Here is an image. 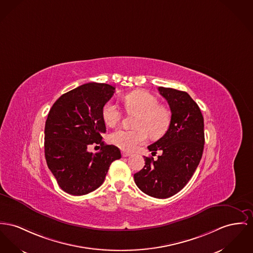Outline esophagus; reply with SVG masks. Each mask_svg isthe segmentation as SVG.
I'll use <instances>...</instances> for the list:
<instances>
[{
    "mask_svg": "<svg viewBox=\"0 0 253 253\" xmlns=\"http://www.w3.org/2000/svg\"><path fill=\"white\" fill-rule=\"evenodd\" d=\"M130 154H131L130 152H125V151H123V152H122V155H123L124 157H127V156H129Z\"/></svg>",
    "mask_w": 253,
    "mask_h": 253,
    "instance_id": "34e87169",
    "label": "esophagus"
}]
</instances>
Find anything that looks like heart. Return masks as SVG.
<instances>
[{
	"label": "heart",
	"mask_w": 253,
	"mask_h": 253,
	"mask_svg": "<svg viewBox=\"0 0 253 253\" xmlns=\"http://www.w3.org/2000/svg\"><path fill=\"white\" fill-rule=\"evenodd\" d=\"M128 114L137 115L133 130L117 129L109 136L112 144L124 151H133L146 143L148 135L159 138L166 133L170 123V111L158 99L147 91H134L123 97ZM102 119L106 126H114L122 119L118 106L109 101L102 108Z\"/></svg>",
	"instance_id": "b5f03b06"
}]
</instances>
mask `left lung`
<instances>
[{
    "label": "left lung",
    "mask_w": 253,
    "mask_h": 253,
    "mask_svg": "<svg viewBox=\"0 0 253 253\" xmlns=\"http://www.w3.org/2000/svg\"><path fill=\"white\" fill-rule=\"evenodd\" d=\"M168 101L171 117L163 137L148 147L156 160L145 157V166L134 174L138 188L145 194L167 199L178 193L193 176L202 159L204 123L201 109L190 95L172 88L158 87Z\"/></svg>",
    "instance_id": "8db88e82"
}]
</instances>
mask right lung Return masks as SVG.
Returning <instances> with one entry per match:
<instances>
[{"mask_svg":"<svg viewBox=\"0 0 253 253\" xmlns=\"http://www.w3.org/2000/svg\"><path fill=\"white\" fill-rule=\"evenodd\" d=\"M115 87L89 83L63 94L53 103L45 125V157L59 187L73 196L86 195L103 183L111 163L121 158L113 145L101 141L106 127L102 108ZM100 144L99 153L87 152Z\"/></svg>","mask_w":253,"mask_h":253,"instance_id":"obj_1","label":"right lung"}]
</instances>
